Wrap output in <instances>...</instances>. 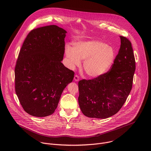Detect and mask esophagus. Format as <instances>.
<instances>
[{"mask_svg":"<svg viewBox=\"0 0 151 151\" xmlns=\"http://www.w3.org/2000/svg\"><path fill=\"white\" fill-rule=\"evenodd\" d=\"M74 80H75V81H76V82H78L79 80V76H78V75H75V76H74Z\"/></svg>","mask_w":151,"mask_h":151,"instance_id":"1","label":"esophagus"}]
</instances>
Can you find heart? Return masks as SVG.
I'll list each match as a JSON object with an SVG mask.
<instances>
[{
	"instance_id": "obj_1",
	"label": "heart",
	"mask_w": 151,
	"mask_h": 151,
	"mask_svg": "<svg viewBox=\"0 0 151 151\" xmlns=\"http://www.w3.org/2000/svg\"><path fill=\"white\" fill-rule=\"evenodd\" d=\"M65 55L70 68L79 66L84 60L83 68L91 78H98L107 73L113 65L116 58L114 48L99 40L76 42L73 47L65 48Z\"/></svg>"
}]
</instances>
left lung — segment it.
<instances>
[{"mask_svg": "<svg viewBox=\"0 0 151 151\" xmlns=\"http://www.w3.org/2000/svg\"><path fill=\"white\" fill-rule=\"evenodd\" d=\"M121 45L111 70L93 79L78 83V103L88 117L107 119L116 114L129 96L135 71V59L132 44L120 36Z\"/></svg>", "mask_w": 151, "mask_h": 151, "instance_id": "1", "label": "left lung"}]
</instances>
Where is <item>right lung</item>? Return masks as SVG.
<instances>
[{"label": "right lung", "mask_w": 151, "mask_h": 151, "mask_svg": "<svg viewBox=\"0 0 151 151\" xmlns=\"http://www.w3.org/2000/svg\"><path fill=\"white\" fill-rule=\"evenodd\" d=\"M66 31L57 25L32 30L19 52L15 69V92L28 114L42 117L56 109L74 72L62 63Z\"/></svg>", "instance_id": "add662e5"}]
</instances>
